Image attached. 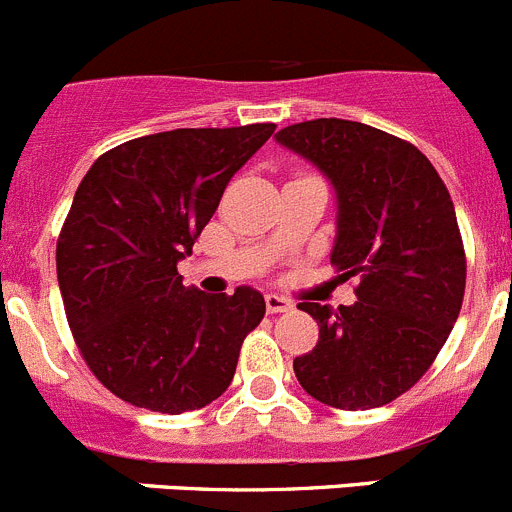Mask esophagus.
Returning a JSON list of instances; mask_svg holds the SVG:
<instances>
[{
	"mask_svg": "<svg viewBox=\"0 0 512 512\" xmlns=\"http://www.w3.org/2000/svg\"><path fill=\"white\" fill-rule=\"evenodd\" d=\"M291 301L284 299V296L279 294H266V311L269 314H281V311H289L291 309Z\"/></svg>",
	"mask_w": 512,
	"mask_h": 512,
	"instance_id": "esophagus-1",
	"label": "esophagus"
}]
</instances>
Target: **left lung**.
<instances>
[{"label": "left lung", "mask_w": 512, "mask_h": 512, "mask_svg": "<svg viewBox=\"0 0 512 512\" xmlns=\"http://www.w3.org/2000/svg\"><path fill=\"white\" fill-rule=\"evenodd\" d=\"M276 140L332 180V264L359 276L352 306L299 304L319 342L294 359L296 379L337 410L389 405L430 369L460 314L467 264L450 193L415 145L372 125L306 120Z\"/></svg>", "instance_id": "obj_1"}]
</instances>
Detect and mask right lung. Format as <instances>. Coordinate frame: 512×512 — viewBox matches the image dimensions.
I'll use <instances>...</instances> for the list:
<instances>
[{
	"mask_svg": "<svg viewBox=\"0 0 512 512\" xmlns=\"http://www.w3.org/2000/svg\"><path fill=\"white\" fill-rule=\"evenodd\" d=\"M274 123L143 135L92 163L57 238L67 324L90 372L135 407L201 410L236 374L266 314L251 286L186 289L178 261L216 213L228 180Z\"/></svg>",
	"mask_w": 512,
	"mask_h": 512,
	"instance_id": "obj_1",
	"label": "right lung"
}]
</instances>
